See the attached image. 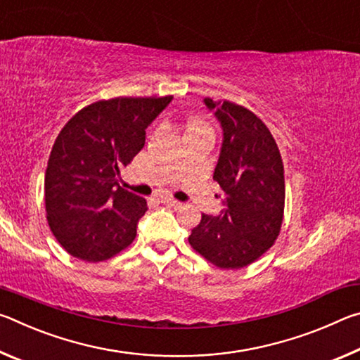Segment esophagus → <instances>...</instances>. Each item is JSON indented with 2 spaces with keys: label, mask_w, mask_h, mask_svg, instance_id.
<instances>
[{
  "label": "esophagus",
  "mask_w": 360,
  "mask_h": 360,
  "mask_svg": "<svg viewBox=\"0 0 360 360\" xmlns=\"http://www.w3.org/2000/svg\"><path fill=\"white\" fill-rule=\"evenodd\" d=\"M160 202L163 203V205H168V206H173V208H182V203L181 202H178V200H174V198H172V197H162L160 198Z\"/></svg>",
  "instance_id": "34e87169"
}]
</instances>
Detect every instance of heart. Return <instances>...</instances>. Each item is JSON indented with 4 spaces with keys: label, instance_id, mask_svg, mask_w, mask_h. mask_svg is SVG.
<instances>
[{
    "label": "heart",
    "instance_id": "heart-1",
    "mask_svg": "<svg viewBox=\"0 0 360 360\" xmlns=\"http://www.w3.org/2000/svg\"><path fill=\"white\" fill-rule=\"evenodd\" d=\"M210 130L208 127H206L203 122H200V120H191L187 124V131H192V130Z\"/></svg>",
    "mask_w": 360,
    "mask_h": 360
}]
</instances>
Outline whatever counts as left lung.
<instances>
[{
    "label": "left lung",
    "instance_id": "8db88e82",
    "mask_svg": "<svg viewBox=\"0 0 360 360\" xmlns=\"http://www.w3.org/2000/svg\"><path fill=\"white\" fill-rule=\"evenodd\" d=\"M205 105L216 109L224 141L214 181L225 195L219 216L202 214L188 243L224 270L251 265L270 249L284 217V165L268 127L248 108L231 101Z\"/></svg>",
    "mask_w": 360,
    "mask_h": 360
}]
</instances>
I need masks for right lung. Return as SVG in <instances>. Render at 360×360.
<instances>
[{
  "mask_svg": "<svg viewBox=\"0 0 360 360\" xmlns=\"http://www.w3.org/2000/svg\"><path fill=\"white\" fill-rule=\"evenodd\" d=\"M172 100L95 101L58 133L47 162L44 202L49 227L72 257L103 262L135 240L148 202L119 186L120 172L144 148L146 129Z\"/></svg>",
  "mask_w": 360,
  "mask_h": 360,
  "instance_id": "obj_1",
  "label": "right lung"
}]
</instances>
